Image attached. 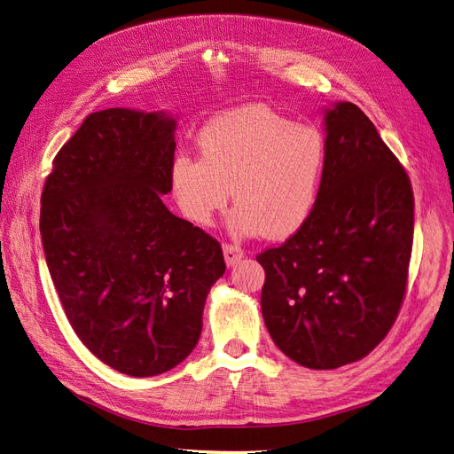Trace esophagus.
Segmentation results:
<instances>
[{"label":"esophagus","mask_w":454,"mask_h":454,"mask_svg":"<svg viewBox=\"0 0 454 454\" xmlns=\"http://www.w3.org/2000/svg\"><path fill=\"white\" fill-rule=\"evenodd\" d=\"M223 257H225V263L229 267L237 265L239 261L244 257V250L237 244H223Z\"/></svg>","instance_id":"obj_1"}]
</instances>
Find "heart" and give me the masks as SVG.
Masks as SVG:
<instances>
[{
	"mask_svg": "<svg viewBox=\"0 0 454 454\" xmlns=\"http://www.w3.org/2000/svg\"><path fill=\"white\" fill-rule=\"evenodd\" d=\"M197 147L199 159L180 155L170 167V191L189 222L210 225L231 189V225L240 235L287 239L307 223L325 168L318 129L250 104L206 122Z\"/></svg>",
	"mask_w": 454,
	"mask_h": 454,
	"instance_id": "b5f03b06",
	"label": "heart"
}]
</instances>
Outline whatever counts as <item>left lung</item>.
Masks as SVG:
<instances>
[{
    "mask_svg": "<svg viewBox=\"0 0 454 454\" xmlns=\"http://www.w3.org/2000/svg\"><path fill=\"white\" fill-rule=\"evenodd\" d=\"M325 168L307 223L257 255L277 347L309 369L358 362L400 314L415 199L405 168L350 102L325 112Z\"/></svg>",
    "mask_w": 454,
    "mask_h": 454,
    "instance_id": "8db88e82",
    "label": "left lung"
}]
</instances>
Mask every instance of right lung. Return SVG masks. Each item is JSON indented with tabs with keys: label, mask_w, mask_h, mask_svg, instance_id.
Masks as SVG:
<instances>
[{
	"label": "right lung",
	"mask_w": 454,
	"mask_h": 454,
	"mask_svg": "<svg viewBox=\"0 0 454 454\" xmlns=\"http://www.w3.org/2000/svg\"><path fill=\"white\" fill-rule=\"evenodd\" d=\"M174 129L164 114H90L41 193V242L67 320L96 358L130 377L187 358L206 295L225 272L222 244L160 200Z\"/></svg>",
	"instance_id": "add662e5"
}]
</instances>
